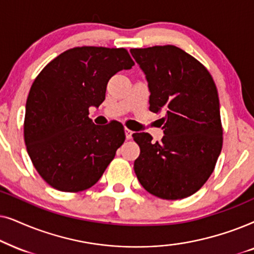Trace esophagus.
<instances>
[{
    "label": "esophagus",
    "instance_id": "esophagus-1",
    "mask_svg": "<svg viewBox=\"0 0 254 254\" xmlns=\"http://www.w3.org/2000/svg\"><path fill=\"white\" fill-rule=\"evenodd\" d=\"M132 131L131 130H129V129H127V127H125V138H127V140H130L131 138H132Z\"/></svg>",
    "mask_w": 254,
    "mask_h": 254
}]
</instances>
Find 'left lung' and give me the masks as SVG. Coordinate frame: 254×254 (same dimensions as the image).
I'll return each instance as SVG.
<instances>
[{"label": "left lung", "instance_id": "8db88e82", "mask_svg": "<svg viewBox=\"0 0 254 254\" xmlns=\"http://www.w3.org/2000/svg\"><path fill=\"white\" fill-rule=\"evenodd\" d=\"M130 52L146 75L150 110L166 113L161 141L132 134L140 147L134 173L145 190L162 200L188 197L207 182L222 151L217 88L208 69L177 46Z\"/></svg>", "mask_w": 254, "mask_h": 254}]
</instances>
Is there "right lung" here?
I'll list each match as a JSON object with an SVG mask.
<instances>
[{"label": "right lung", "instance_id": "add662e5", "mask_svg": "<svg viewBox=\"0 0 254 254\" xmlns=\"http://www.w3.org/2000/svg\"><path fill=\"white\" fill-rule=\"evenodd\" d=\"M134 65L125 49L82 46L47 64L30 88L24 140L33 166L60 191L86 190L102 177L124 143L123 125L101 127L89 107L106 99L108 81Z\"/></svg>", "mask_w": 254, "mask_h": 254}]
</instances>
